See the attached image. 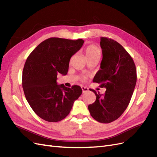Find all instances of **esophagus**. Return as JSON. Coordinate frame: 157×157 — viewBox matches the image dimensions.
<instances>
[{
	"label": "esophagus",
	"mask_w": 157,
	"mask_h": 157,
	"mask_svg": "<svg viewBox=\"0 0 157 157\" xmlns=\"http://www.w3.org/2000/svg\"><path fill=\"white\" fill-rule=\"evenodd\" d=\"M82 92L83 93H86V92H87L89 91V89L87 87H83V86L82 87Z\"/></svg>",
	"instance_id": "1"
}]
</instances>
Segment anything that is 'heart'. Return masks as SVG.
Returning a JSON list of instances; mask_svg holds the SVG:
<instances>
[{
    "instance_id": "obj_1",
    "label": "heart",
    "mask_w": 157,
    "mask_h": 157,
    "mask_svg": "<svg viewBox=\"0 0 157 157\" xmlns=\"http://www.w3.org/2000/svg\"><path fill=\"white\" fill-rule=\"evenodd\" d=\"M86 55L87 59H91V58H98L100 59L101 56V49L95 44H91L88 46L86 49Z\"/></svg>"
}]
</instances>
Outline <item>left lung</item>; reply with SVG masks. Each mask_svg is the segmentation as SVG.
Listing matches in <instances>:
<instances>
[{"label": "left lung", "instance_id": "8db88e82", "mask_svg": "<svg viewBox=\"0 0 157 157\" xmlns=\"http://www.w3.org/2000/svg\"><path fill=\"white\" fill-rule=\"evenodd\" d=\"M100 44L102 59L93 82L99 83L106 91L101 95L91 89L96 101L88 109L95 120L107 124L118 119L128 107L136 87L137 71L133 59L120 43L101 37Z\"/></svg>", "mask_w": 157, "mask_h": 157}]
</instances>
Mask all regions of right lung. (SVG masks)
Wrapping results in <instances>:
<instances>
[{"label": "right lung", "instance_id": "obj_1", "mask_svg": "<svg viewBox=\"0 0 157 157\" xmlns=\"http://www.w3.org/2000/svg\"><path fill=\"white\" fill-rule=\"evenodd\" d=\"M82 39L51 37L44 40L28 57L22 73V87L31 109L40 118L57 122L70 113L82 95L78 86L58 85L57 75L68 73L70 60L82 47Z\"/></svg>", "mask_w": 157, "mask_h": 157}]
</instances>
